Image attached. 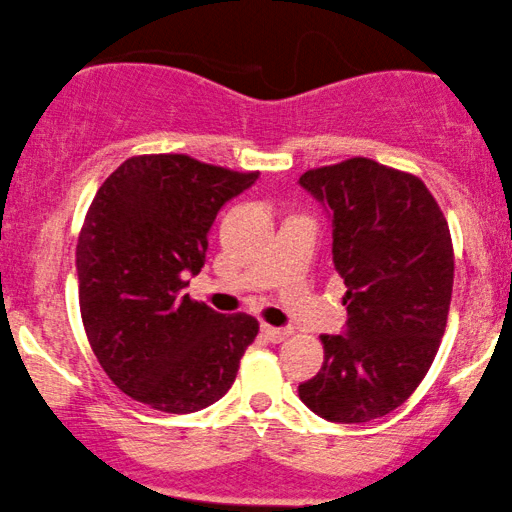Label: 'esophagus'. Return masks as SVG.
Here are the masks:
<instances>
[{"label":"esophagus","mask_w":512,"mask_h":512,"mask_svg":"<svg viewBox=\"0 0 512 512\" xmlns=\"http://www.w3.org/2000/svg\"><path fill=\"white\" fill-rule=\"evenodd\" d=\"M261 333L266 335V340H270V342H282V340L287 338V335H290V330L275 328V326H268V323H263Z\"/></svg>","instance_id":"esophagus-1"}]
</instances>
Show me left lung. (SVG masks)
Instances as JSON below:
<instances>
[{
    "label": "left lung",
    "instance_id": "left-lung-1",
    "mask_svg": "<svg viewBox=\"0 0 512 512\" xmlns=\"http://www.w3.org/2000/svg\"><path fill=\"white\" fill-rule=\"evenodd\" d=\"M330 208L333 263L345 280L347 335H321V371L299 398L328 422L362 424L417 390L446 333L455 254L426 184L369 158L304 172Z\"/></svg>",
    "mask_w": 512,
    "mask_h": 512
}]
</instances>
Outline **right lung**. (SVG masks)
<instances>
[{
    "label": "right lung",
    "instance_id": "add662e5",
    "mask_svg": "<svg viewBox=\"0 0 512 512\" xmlns=\"http://www.w3.org/2000/svg\"><path fill=\"white\" fill-rule=\"evenodd\" d=\"M256 179L182 153L134 155L95 194L76 246L78 304L95 357L129 398L189 414L237 378L258 321L182 290L206 263L218 210Z\"/></svg>",
    "mask_w": 512,
    "mask_h": 512
}]
</instances>
